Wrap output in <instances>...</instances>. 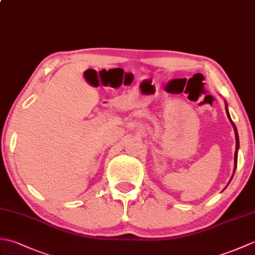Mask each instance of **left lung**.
Here are the masks:
<instances>
[{"instance_id": "left-lung-1", "label": "left lung", "mask_w": 255, "mask_h": 255, "mask_svg": "<svg viewBox=\"0 0 255 255\" xmlns=\"http://www.w3.org/2000/svg\"><path fill=\"white\" fill-rule=\"evenodd\" d=\"M225 105H226V113H227V116H228L229 121L232 125V127H234V130H235V134H236V152H235V169H234V174H235V171H236V167H237V162H238V150H239V136H238V130H237V127L236 125L234 124V122H232V119L230 117V114H229V111H228V104H227V102H225ZM234 176V175H232ZM232 180V177H231ZM230 180V181H231ZM229 181V183H230Z\"/></svg>"}]
</instances>
